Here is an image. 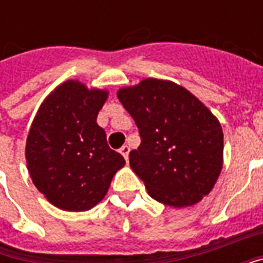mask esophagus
<instances>
[{
    "mask_svg": "<svg viewBox=\"0 0 263 263\" xmlns=\"http://www.w3.org/2000/svg\"><path fill=\"white\" fill-rule=\"evenodd\" d=\"M120 152L121 155L125 158V160H128V156H129V146H128V145H124V146L120 149Z\"/></svg>",
    "mask_w": 263,
    "mask_h": 263,
    "instance_id": "obj_1",
    "label": "esophagus"
}]
</instances>
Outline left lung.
<instances>
[{
  "label": "left lung",
  "instance_id": "left-lung-1",
  "mask_svg": "<svg viewBox=\"0 0 263 263\" xmlns=\"http://www.w3.org/2000/svg\"><path fill=\"white\" fill-rule=\"evenodd\" d=\"M139 131L129 165L149 196L172 207L198 203L222 167L220 122L198 98L176 83L145 79L117 92Z\"/></svg>",
  "mask_w": 263,
  "mask_h": 263
}]
</instances>
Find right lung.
<instances>
[{
	"label": "right lung",
	"mask_w": 263,
	"mask_h": 263,
	"mask_svg": "<svg viewBox=\"0 0 263 263\" xmlns=\"http://www.w3.org/2000/svg\"><path fill=\"white\" fill-rule=\"evenodd\" d=\"M105 100L107 91L69 80L43 101L32 122L25 151L28 171L37 190L58 209L94 207L125 165L97 124Z\"/></svg>",
	"instance_id": "obj_1"
}]
</instances>
